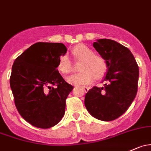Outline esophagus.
I'll list each match as a JSON object with an SVG mask.
<instances>
[{
  "label": "esophagus",
  "mask_w": 151,
  "mask_h": 151,
  "mask_svg": "<svg viewBox=\"0 0 151 151\" xmlns=\"http://www.w3.org/2000/svg\"><path fill=\"white\" fill-rule=\"evenodd\" d=\"M82 89H83L84 91H85V93H87V92H88L89 89H90V88H88V87H85V86H82Z\"/></svg>",
  "instance_id": "obj_1"
}]
</instances>
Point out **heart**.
Masks as SVG:
<instances>
[{"instance_id":"b5f03b06","label":"heart","mask_w":151,"mask_h":151,"mask_svg":"<svg viewBox=\"0 0 151 151\" xmlns=\"http://www.w3.org/2000/svg\"><path fill=\"white\" fill-rule=\"evenodd\" d=\"M72 53L76 59L82 60L78 74H74L67 79L73 85H88L95 79H101L106 74L107 65L106 61L99 55H94L93 50L83 44L77 45L73 48ZM58 69L63 74H69L73 71L72 63L67 55L59 58Z\"/></svg>"}]
</instances>
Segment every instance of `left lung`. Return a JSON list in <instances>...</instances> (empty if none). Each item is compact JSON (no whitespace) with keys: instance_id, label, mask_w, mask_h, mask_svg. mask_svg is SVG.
Returning a JSON list of instances; mask_svg holds the SVG:
<instances>
[{"instance_id":"obj_1","label":"left lung","mask_w":151,"mask_h":151,"mask_svg":"<svg viewBox=\"0 0 151 151\" xmlns=\"http://www.w3.org/2000/svg\"><path fill=\"white\" fill-rule=\"evenodd\" d=\"M93 47L106 61L104 87L95 86L86 93L85 105L97 119L113 121L124 114L137 92L139 67L131 51L109 39L97 40Z\"/></svg>"}]
</instances>
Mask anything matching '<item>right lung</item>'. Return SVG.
I'll return each instance as SVG.
<instances>
[{
  "label": "right lung",
  "instance_id": "obj_1",
  "mask_svg": "<svg viewBox=\"0 0 151 151\" xmlns=\"http://www.w3.org/2000/svg\"><path fill=\"white\" fill-rule=\"evenodd\" d=\"M66 50L63 43L40 42L14 61L10 77L14 103L22 118L32 126L52 127L64 115L66 100L74 87L63 80L57 67Z\"/></svg>",
  "mask_w": 151,
  "mask_h": 151
}]
</instances>
